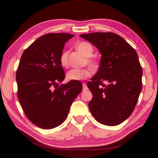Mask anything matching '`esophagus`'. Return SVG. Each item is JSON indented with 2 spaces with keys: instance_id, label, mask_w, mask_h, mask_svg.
Segmentation results:
<instances>
[{
  "instance_id": "esophagus-1",
  "label": "esophagus",
  "mask_w": 158,
  "mask_h": 158,
  "mask_svg": "<svg viewBox=\"0 0 158 158\" xmlns=\"http://www.w3.org/2000/svg\"><path fill=\"white\" fill-rule=\"evenodd\" d=\"M88 89V86H87V84L85 83H83V90H87Z\"/></svg>"
}]
</instances>
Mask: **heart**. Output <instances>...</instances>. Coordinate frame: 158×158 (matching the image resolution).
Listing matches in <instances>:
<instances>
[{"label":"heart","instance_id":"heart-1","mask_svg":"<svg viewBox=\"0 0 158 158\" xmlns=\"http://www.w3.org/2000/svg\"><path fill=\"white\" fill-rule=\"evenodd\" d=\"M77 49L81 52L83 55L88 57L86 62L92 69H96L98 67V62L94 58H90L92 55L94 49L92 46L88 43L81 42L77 45ZM69 50H64L60 56V62L63 67L69 66L68 56ZM92 75V70L89 67L83 69H73L66 73V78L70 81H81L88 78Z\"/></svg>","mask_w":158,"mask_h":158}]
</instances>
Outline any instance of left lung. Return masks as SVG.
<instances>
[{
  "label": "left lung",
  "instance_id": "8db88e82",
  "mask_svg": "<svg viewBox=\"0 0 158 158\" xmlns=\"http://www.w3.org/2000/svg\"><path fill=\"white\" fill-rule=\"evenodd\" d=\"M80 37L96 46L102 54L98 72L87 84L93 95L89 109L99 123L118 125L132 113L142 90L143 70L138 54L115 33L94 32Z\"/></svg>",
  "mask_w": 158,
  "mask_h": 158
}]
</instances>
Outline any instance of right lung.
<instances>
[{"label":"right lung","mask_w":158,"mask_h":158,"mask_svg":"<svg viewBox=\"0 0 158 158\" xmlns=\"http://www.w3.org/2000/svg\"><path fill=\"white\" fill-rule=\"evenodd\" d=\"M73 35L48 33L25 49L16 72L18 97L31 122L43 129L64 121L74 100L82 91L79 81L58 86L65 79L60 62L64 43Z\"/></svg>","instance_id":"1"}]
</instances>
